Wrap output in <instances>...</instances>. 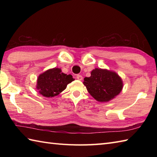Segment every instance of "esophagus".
I'll use <instances>...</instances> for the list:
<instances>
[{"instance_id":"34e87169","label":"esophagus","mask_w":157,"mask_h":157,"mask_svg":"<svg viewBox=\"0 0 157 157\" xmlns=\"http://www.w3.org/2000/svg\"><path fill=\"white\" fill-rule=\"evenodd\" d=\"M76 78L77 79H78V80H82V79H83V77L82 76V75H77L76 76Z\"/></svg>"}]
</instances>
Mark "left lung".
Segmentation results:
<instances>
[{
	"mask_svg": "<svg viewBox=\"0 0 157 157\" xmlns=\"http://www.w3.org/2000/svg\"><path fill=\"white\" fill-rule=\"evenodd\" d=\"M83 84L93 98L101 102L111 101L123 89V81L116 72L106 69L95 68Z\"/></svg>",
	"mask_w": 157,
	"mask_h": 157,
	"instance_id": "8db88e82",
	"label": "left lung"
}]
</instances>
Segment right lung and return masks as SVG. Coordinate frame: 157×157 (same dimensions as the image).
Instances as JSON below:
<instances>
[{
    "label": "right lung",
    "mask_w": 157,
    "mask_h": 157,
    "mask_svg": "<svg viewBox=\"0 0 157 157\" xmlns=\"http://www.w3.org/2000/svg\"><path fill=\"white\" fill-rule=\"evenodd\" d=\"M74 79L71 75L63 73L60 68L49 69L38 77L36 89L44 97H54L64 90L67 84Z\"/></svg>",
    "instance_id": "obj_1"
}]
</instances>
